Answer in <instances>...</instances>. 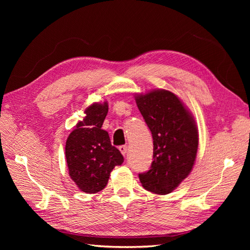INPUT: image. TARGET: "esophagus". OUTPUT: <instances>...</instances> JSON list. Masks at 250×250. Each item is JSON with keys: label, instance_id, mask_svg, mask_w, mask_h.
I'll return each instance as SVG.
<instances>
[{"label": "esophagus", "instance_id": "1", "mask_svg": "<svg viewBox=\"0 0 250 250\" xmlns=\"http://www.w3.org/2000/svg\"><path fill=\"white\" fill-rule=\"evenodd\" d=\"M119 150L121 151V153H122L124 156L127 154V146L126 145H122L119 147Z\"/></svg>", "mask_w": 250, "mask_h": 250}]
</instances>
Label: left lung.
I'll list each match as a JSON object with an SVG mask.
<instances>
[{
    "label": "left lung",
    "mask_w": 250,
    "mask_h": 250,
    "mask_svg": "<svg viewBox=\"0 0 250 250\" xmlns=\"http://www.w3.org/2000/svg\"><path fill=\"white\" fill-rule=\"evenodd\" d=\"M138 107L153 138V162L140 173L144 188L158 195L171 193L192 171L198 149L194 117L179 98L166 89L135 96Z\"/></svg>",
    "instance_id": "8db88e82"
}]
</instances>
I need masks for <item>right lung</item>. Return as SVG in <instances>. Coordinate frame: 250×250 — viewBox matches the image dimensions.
I'll return each mask as SVG.
<instances>
[{"label":"right lung","instance_id":"obj_1","mask_svg":"<svg viewBox=\"0 0 250 250\" xmlns=\"http://www.w3.org/2000/svg\"><path fill=\"white\" fill-rule=\"evenodd\" d=\"M84 112V119L66 140L65 158L74 183L82 192L95 194L106 187L110 172L122 165L124 157L101 128L108 112L107 102L94 103Z\"/></svg>","mask_w":250,"mask_h":250}]
</instances>
